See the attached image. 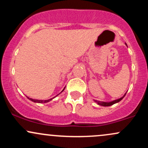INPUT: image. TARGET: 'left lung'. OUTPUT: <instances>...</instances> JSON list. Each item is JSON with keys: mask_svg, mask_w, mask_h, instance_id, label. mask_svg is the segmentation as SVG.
<instances>
[{"mask_svg": "<svg viewBox=\"0 0 148 148\" xmlns=\"http://www.w3.org/2000/svg\"><path fill=\"white\" fill-rule=\"evenodd\" d=\"M125 95H126V94H125ZM125 95L123 97H122L121 98H120V99L114 100V101H111V102H104V101H97V100H95V101L99 105H101V106H111V105L114 104V103H118L120 101H121V100L124 98V97L125 96Z\"/></svg>", "mask_w": 148, "mask_h": 148, "instance_id": "obj_1", "label": "left lung"}]
</instances>
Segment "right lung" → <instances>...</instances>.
<instances>
[{"instance_id":"right-lung-1","label":"right lung","mask_w":148,"mask_h":148,"mask_svg":"<svg viewBox=\"0 0 148 148\" xmlns=\"http://www.w3.org/2000/svg\"><path fill=\"white\" fill-rule=\"evenodd\" d=\"M64 88L63 90H62V91L64 90ZM28 99H29L30 101H33V102H35V103H47V102H49V101H50L51 100H52L53 99L51 98V99H47V100H38V99H32V98H29V97H28Z\"/></svg>"}]
</instances>
